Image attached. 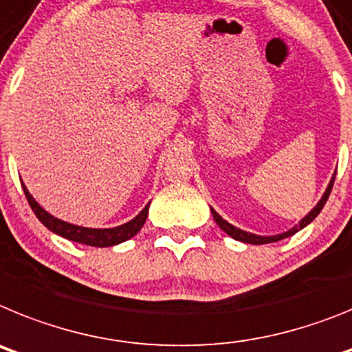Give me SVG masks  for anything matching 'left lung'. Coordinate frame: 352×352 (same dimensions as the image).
<instances>
[{
    "label": "left lung",
    "mask_w": 352,
    "mask_h": 352,
    "mask_svg": "<svg viewBox=\"0 0 352 352\" xmlns=\"http://www.w3.org/2000/svg\"><path fill=\"white\" fill-rule=\"evenodd\" d=\"M335 175H337V172H335ZM335 175H333L331 180H329L328 188H326V191H324V195H322V197H320V200L317 201V206L314 207V209H311L310 212H308L307 216H305V218L301 219V221H299L298 225H296V227H292V228H290V230L283 232V234H278V235H256V234H252V232L241 230V228L234 227L232 223L225 221V219H223L221 216H219V214L212 209V207H210V212H212L214 221L218 223V227L221 228V230L225 232V234H227V235H230V237H234L235 241H241V243H248V244L276 243V241H282V239H285V237H290V235H294L296 232H299V230H301V228H305V227H307V225H310V223L317 218V214H319L320 210H322L324 204H326V200H328L329 193H331L333 182H335Z\"/></svg>",
    "instance_id": "8db88e82"
}]
</instances>
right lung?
<instances>
[{
  "mask_svg": "<svg viewBox=\"0 0 352 352\" xmlns=\"http://www.w3.org/2000/svg\"><path fill=\"white\" fill-rule=\"evenodd\" d=\"M23 189L26 198H28L30 207L33 209L36 218L44 223L45 228H49L53 234L62 235V237H65V239L69 241H74V243H79V244H87V246H96V248H108V246H115V244H120L124 243V241L134 237V235L142 230L143 223H145L146 216H148V206H151V204H146L136 218L124 223V225H118V227L88 228V227H79V225H72V223H67V221H62V219L54 218L53 214H49L44 207L38 206V201L30 195L28 188H26L24 184H23Z\"/></svg>",
  "mask_w": 352,
  "mask_h": 352,
  "instance_id": "1",
  "label": "right lung"
}]
</instances>
